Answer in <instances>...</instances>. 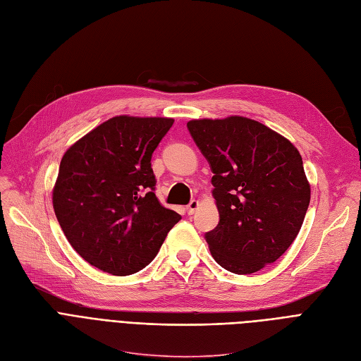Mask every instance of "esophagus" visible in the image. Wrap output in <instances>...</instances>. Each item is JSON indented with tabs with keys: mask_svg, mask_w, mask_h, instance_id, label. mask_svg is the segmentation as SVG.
Wrapping results in <instances>:
<instances>
[{
	"mask_svg": "<svg viewBox=\"0 0 361 361\" xmlns=\"http://www.w3.org/2000/svg\"><path fill=\"white\" fill-rule=\"evenodd\" d=\"M197 208H199V201H195L193 199V201H190V204L185 207V211H188L189 216H192V214H195Z\"/></svg>",
	"mask_w": 361,
	"mask_h": 361,
	"instance_id": "obj_1",
	"label": "esophagus"
}]
</instances>
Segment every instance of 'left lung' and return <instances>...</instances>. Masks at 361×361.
<instances>
[{
	"instance_id": "obj_1",
	"label": "left lung",
	"mask_w": 361,
	"mask_h": 361,
	"mask_svg": "<svg viewBox=\"0 0 361 361\" xmlns=\"http://www.w3.org/2000/svg\"><path fill=\"white\" fill-rule=\"evenodd\" d=\"M214 176L220 214L205 235L226 271L247 275L281 257L295 241L311 201L302 156L286 137L243 116L188 122Z\"/></svg>"
}]
</instances>
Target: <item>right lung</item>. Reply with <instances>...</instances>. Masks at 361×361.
Returning <instances> with one entry per match:
<instances>
[{
    "mask_svg": "<svg viewBox=\"0 0 361 361\" xmlns=\"http://www.w3.org/2000/svg\"><path fill=\"white\" fill-rule=\"evenodd\" d=\"M172 123L169 117L116 116L62 156L53 209L71 247L106 274L145 268L181 219L159 204L150 164Z\"/></svg>",
    "mask_w": 361,
    "mask_h": 361,
    "instance_id": "1",
    "label": "right lung"
}]
</instances>
